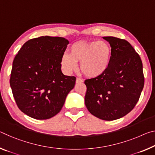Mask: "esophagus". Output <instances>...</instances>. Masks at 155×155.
<instances>
[{"label":"esophagus","instance_id":"34e87169","mask_svg":"<svg viewBox=\"0 0 155 155\" xmlns=\"http://www.w3.org/2000/svg\"><path fill=\"white\" fill-rule=\"evenodd\" d=\"M76 83H83V80L81 79V78H77V79H76Z\"/></svg>","mask_w":155,"mask_h":155}]
</instances>
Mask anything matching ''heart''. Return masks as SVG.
<instances>
[{"label":"heart","instance_id":"heart-1","mask_svg":"<svg viewBox=\"0 0 155 155\" xmlns=\"http://www.w3.org/2000/svg\"><path fill=\"white\" fill-rule=\"evenodd\" d=\"M112 49L105 41H80L70 46L68 54H63L61 58V65L63 72L70 74L79 69L85 77L95 78L101 77L108 70L111 64Z\"/></svg>","mask_w":155,"mask_h":155}]
</instances>
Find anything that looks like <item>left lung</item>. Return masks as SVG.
<instances>
[{
	"label": "left lung",
	"mask_w": 155,
	"mask_h": 155,
	"mask_svg": "<svg viewBox=\"0 0 155 155\" xmlns=\"http://www.w3.org/2000/svg\"><path fill=\"white\" fill-rule=\"evenodd\" d=\"M112 55L108 70L101 77L85 81V104L91 114L105 121L120 119L138 102L144 85L139 55L124 39L105 36Z\"/></svg>",
	"instance_id": "8db88e82"
}]
</instances>
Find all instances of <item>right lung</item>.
I'll use <instances>...</instances> for the list:
<instances>
[{"label":"right lung","mask_w":155,"mask_h":155,"mask_svg":"<svg viewBox=\"0 0 155 155\" xmlns=\"http://www.w3.org/2000/svg\"><path fill=\"white\" fill-rule=\"evenodd\" d=\"M69 41L63 37L30 39L14 58L9 83L18 108L36 119H48L61 111L74 87L76 77L61 72V58Z\"/></svg>","instance_id":"obj_1"}]
</instances>
